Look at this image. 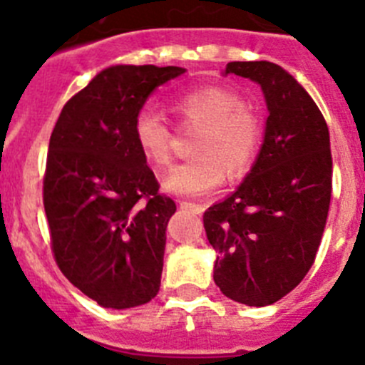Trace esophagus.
I'll list each match as a JSON object with an SVG mask.
<instances>
[{"label": "esophagus", "instance_id": "obj_1", "mask_svg": "<svg viewBox=\"0 0 365 365\" xmlns=\"http://www.w3.org/2000/svg\"><path fill=\"white\" fill-rule=\"evenodd\" d=\"M180 205H182V207H185V209H192V211H195V213H204L205 211V205L204 204H195V202H180Z\"/></svg>", "mask_w": 365, "mask_h": 365}]
</instances>
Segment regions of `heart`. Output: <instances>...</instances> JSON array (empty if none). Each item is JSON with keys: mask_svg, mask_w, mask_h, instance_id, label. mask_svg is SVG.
<instances>
[{"mask_svg": "<svg viewBox=\"0 0 365 365\" xmlns=\"http://www.w3.org/2000/svg\"><path fill=\"white\" fill-rule=\"evenodd\" d=\"M174 112L198 125L192 152L196 156L176 165L163 180V191L176 196H205L217 191L230 174H242L253 163L261 145V123L244 106L235 91L205 86L178 95ZM139 154L152 167L170 161V128L152 108L139 110L132 123Z\"/></svg>", "mask_w": 365, "mask_h": 365, "instance_id": "obj_1", "label": "heart"}]
</instances>
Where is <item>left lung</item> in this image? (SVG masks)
<instances>
[{"mask_svg": "<svg viewBox=\"0 0 365 365\" xmlns=\"http://www.w3.org/2000/svg\"><path fill=\"white\" fill-rule=\"evenodd\" d=\"M230 73L261 86L268 117L252 169L205 211L204 227L222 294L266 307L294 290L316 259L331 204V139L312 97L281 66L230 62L222 75Z\"/></svg>", "mask_w": 365, "mask_h": 365, "instance_id": "8db88e82", "label": "left lung"}]
</instances>
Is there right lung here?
I'll use <instances>...</instances> for the list:
<instances>
[{"instance_id": "right-lung-1", "label": "right lung", "mask_w": 365, "mask_h": 365, "mask_svg": "<svg viewBox=\"0 0 365 365\" xmlns=\"http://www.w3.org/2000/svg\"><path fill=\"white\" fill-rule=\"evenodd\" d=\"M176 66L103 69L66 103L49 139L43 207L56 264L104 309L156 297L165 231L176 211L132 135L135 113Z\"/></svg>"}]
</instances>
